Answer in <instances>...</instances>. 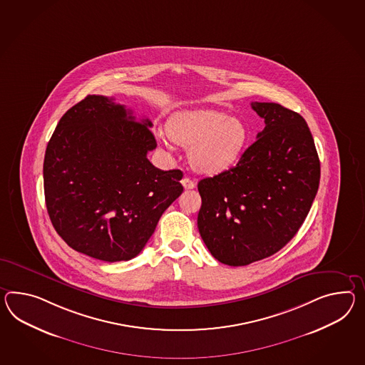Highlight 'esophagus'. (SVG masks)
<instances>
[{"instance_id": "esophagus-1", "label": "esophagus", "mask_w": 365, "mask_h": 365, "mask_svg": "<svg viewBox=\"0 0 365 365\" xmlns=\"http://www.w3.org/2000/svg\"><path fill=\"white\" fill-rule=\"evenodd\" d=\"M182 186L187 188V190H192V188H195V182H192L191 179L185 177V178L182 179Z\"/></svg>"}]
</instances>
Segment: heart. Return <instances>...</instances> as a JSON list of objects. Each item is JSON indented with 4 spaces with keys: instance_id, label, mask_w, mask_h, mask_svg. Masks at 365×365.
<instances>
[{
    "instance_id": "heart-1",
    "label": "heart",
    "mask_w": 365,
    "mask_h": 365,
    "mask_svg": "<svg viewBox=\"0 0 365 365\" xmlns=\"http://www.w3.org/2000/svg\"><path fill=\"white\" fill-rule=\"evenodd\" d=\"M166 130L174 143L190 149L192 168L207 175L232 169L249 141L248 128L241 120L214 109L178 113L170 118ZM158 135L165 138L160 132Z\"/></svg>"
}]
</instances>
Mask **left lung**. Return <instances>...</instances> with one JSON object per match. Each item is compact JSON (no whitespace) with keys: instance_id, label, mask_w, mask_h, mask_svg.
Wrapping results in <instances>:
<instances>
[{"instance_id":"1","label":"left lung","mask_w":365,"mask_h":365,"mask_svg":"<svg viewBox=\"0 0 365 365\" xmlns=\"http://www.w3.org/2000/svg\"><path fill=\"white\" fill-rule=\"evenodd\" d=\"M265 128L237 165L197 183V228L217 261L245 267L284 248L312 208L320 162L299 113L277 103H252Z\"/></svg>"}]
</instances>
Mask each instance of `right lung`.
Wrapping results in <instances>:
<instances>
[{
    "label": "right lung",
    "instance_id": "1",
    "mask_svg": "<svg viewBox=\"0 0 365 365\" xmlns=\"http://www.w3.org/2000/svg\"><path fill=\"white\" fill-rule=\"evenodd\" d=\"M150 120L115 98L88 95L56 125L46 149L47 212L68 247L116 262L140 255L182 192L180 170L154 168Z\"/></svg>",
    "mask_w": 365,
    "mask_h": 365
}]
</instances>
